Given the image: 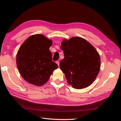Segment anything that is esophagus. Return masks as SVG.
<instances>
[{"label":"esophagus","instance_id":"1","mask_svg":"<svg viewBox=\"0 0 121 121\" xmlns=\"http://www.w3.org/2000/svg\"><path fill=\"white\" fill-rule=\"evenodd\" d=\"M56 64L58 65H60V62H59V61H56Z\"/></svg>","mask_w":121,"mask_h":121}]
</instances>
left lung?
<instances>
[{"label": "left lung", "instance_id": "obj_1", "mask_svg": "<svg viewBox=\"0 0 121 121\" xmlns=\"http://www.w3.org/2000/svg\"><path fill=\"white\" fill-rule=\"evenodd\" d=\"M61 48L65 58L61 61L60 67L69 84L76 89L91 85L100 69V56L95 48L79 37L64 39Z\"/></svg>", "mask_w": 121, "mask_h": 121}]
</instances>
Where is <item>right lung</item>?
<instances>
[{
	"label": "right lung",
	"mask_w": 121,
	"mask_h": 121,
	"mask_svg": "<svg viewBox=\"0 0 121 121\" xmlns=\"http://www.w3.org/2000/svg\"><path fill=\"white\" fill-rule=\"evenodd\" d=\"M52 45V40L41 34L30 36L22 44L16 55V65L27 82L43 85L58 68L52 61V54L49 50Z\"/></svg>",
	"instance_id": "obj_1"
}]
</instances>
